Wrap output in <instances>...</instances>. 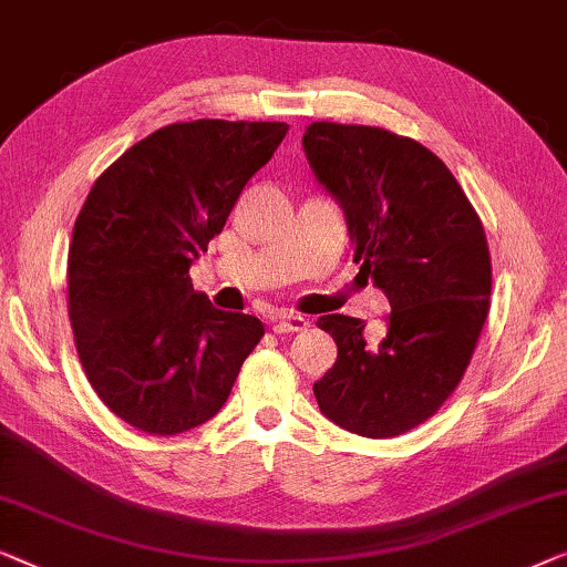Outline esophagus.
<instances>
[{"label": "esophagus", "mask_w": 567, "mask_h": 567, "mask_svg": "<svg viewBox=\"0 0 567 567\" xmlns=\"http://www.w3.org/2000/svg\"><path fill=\"white\" fill-rule=\"evenodd\" d=\"M308 318H302L298 313H280V318L275 321V333H295V331H306L308 329Z\"/></svg>", "instance_id": "esophagus-1"}]
</instances>
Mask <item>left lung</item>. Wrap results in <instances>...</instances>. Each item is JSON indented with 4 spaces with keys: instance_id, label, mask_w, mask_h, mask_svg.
I'll return each instance as SVG.
<instances>
[{
    "instance_id": "obj_1",
    "label": "left lung",
    "mask_w": 567,
    "mask_h": 567,
    "mask_svg": "<svg viewBox=\"0 0 567 567\" xmlns=\"http://www.w3.org/2000/svg\"><path fill=\"white\" fill-rule=\"evenodd\" d=\"M310 169L347 218L360 275L388 295L380 341L352 316H321L337 362L313 385L347 432L388 440L434 416L473 360L491 308L483 223L440 156L382 127L310 123Z\"/></svg>"
}]
</instances>
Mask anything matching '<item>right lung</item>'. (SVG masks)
<instances>
[{
    "mask_svg": "<svg viewBox=\"0 0 567 567\" xmlns=\"http://www.w3.org/2000/svg\"><path fill=\"white\" fill-rule=\"evenodd\" d=\"M287 127H158L100 174L79 210L66 269L76 352L100 401L138 432L172 436L213 419L265 337L257 316L195 292L189 267Z\"/></svg>",
    "mask_w": 567,
    "mask_h": 567,
    "instance_id": "1",
    "label": "right lung"
}]
</instances>
